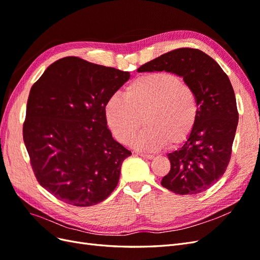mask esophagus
Wrapping results in <instances>:
<instances>
[{
  "label": "esophagus",
  "instance_id": "1",
  "mask_svg": "<svg viewBox=\"0 0 260 260\" xmlns=\"http://www.w3.org/2000/svg\"><path fill=\"white\" fill-rule=\"evenodd\" d=\"M138 155H140L141 157H144V158H147V159H153V158H154V155H151V154H145V153H138Z\"/></svg>",
  "mask_w": 260,
  "mask_h": 260
}]
</instances>
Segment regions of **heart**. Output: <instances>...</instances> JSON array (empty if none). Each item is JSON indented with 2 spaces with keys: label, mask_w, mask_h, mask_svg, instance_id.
Returning <instances> with one entry per match:
<instances>
[{
  "label": "heart",
  "mask_w": 260,
  "mask_h": 260,
  "mask_svg": "<svg viewBox=\"0 0 260 260\" xmlns=\"http://www.w3.org/2000/svg\"><path fill=\"white\" fill-rule=\"evenodd\" d=\"M199 109L192 86L168 72L135 78L125 85L124 96L113 93L104 105L109 128L122 143L130 142L142 122L146 123L133 141L144 151L183 143L198 121Z\"/></svg>",
  "instance_id": "b5f03b06"
}]
</instances>
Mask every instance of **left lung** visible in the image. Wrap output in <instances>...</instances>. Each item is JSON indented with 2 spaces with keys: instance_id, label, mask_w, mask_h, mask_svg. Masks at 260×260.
<instances>
[{
  "instance_id": "8db88e82",
  "label": "left lung",
  "mask_w": 260,
  "mask_h": 260,
  "mask_svg": "<svg viewBox=\"0 0 260 260\" xmlns=\"http://www.w3.org/2000/svg\"><path fill=\"white\" fill-rule=\"evenodd\" d=\"M168 72L183 77L199 101L195 127L178 151L168 154L170 170L161 185L180 195L208 190L229 165L239 122L237 100L218 62L198 49L181 48L160 55L138 72Z\"/></svg>"
}]
</instances>
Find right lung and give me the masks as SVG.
Returning <instances> with one entry per match:
<instances>
[{
    "instance_id": "add662e5",
    "label": "right lung",
    "mask_w": 260,
    "mask_h": 260,
    "mask_svg": "<svg viewBox=\"0 0 260 260\" xmlns=\"http://www.w3.org/2000/svg\"><path fill=\"white\" fill-rule=\"evenodd\" d=\"M129 72L76 56L60 58L31 86L22 137L37 181L78 207L103 202L131 155L107 127L106 100Z\"/></svg>"
}]
</instances>
